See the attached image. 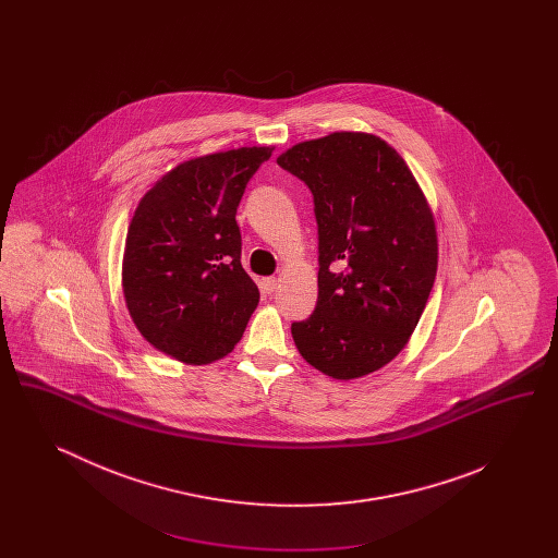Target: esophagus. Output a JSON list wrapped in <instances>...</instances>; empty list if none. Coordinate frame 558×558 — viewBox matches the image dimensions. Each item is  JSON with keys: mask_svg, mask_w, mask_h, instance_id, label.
<instances>
[{"mask_svg": "<svg viewBox=\"0 0 558 558\" xmlns=\"http://www.w3.org/2000/svg\"><path fill=\"white\" fill-rule=\"evenodd\" d=\"M259 287H262V291L266 292V294H271V292L276 291V287H278V280L276 278H262Z\"/></svg>", "mask_w": 558, "mask_h": 558, "instance_id": "34e87169", "label": "esophagus"}]
</instances>
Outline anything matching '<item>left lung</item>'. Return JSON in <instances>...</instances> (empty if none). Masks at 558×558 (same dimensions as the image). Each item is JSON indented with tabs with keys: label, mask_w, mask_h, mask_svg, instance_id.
I'll return each instance as SVG.
<instances>
[{
	"label": "left lung",
	"mask_w": 558,
	"mask_h": 558,
	"mask_svg": "<svg viewBox=\"0 0 558 558\" xmlns=\"http://www.w3.org/2000/svg\"><path fill=\"white\" fill-rule=\"evenodd\" d=\"M276 162L316 205L318 303L292 324L307 364L337 380L380 371L408 345L437 274V226L423 187L383 137L332 132Z\"/></svg>",
	"instance_id": "1"
}]
</instances>
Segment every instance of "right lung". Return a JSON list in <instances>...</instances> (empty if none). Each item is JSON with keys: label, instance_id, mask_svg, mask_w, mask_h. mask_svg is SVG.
Here are the masks:
<instances>
[{"label": "right lung", "instance_id": "1", "mask_svg": "<svg viewBox=\"0 0 558 558\" xmlns=\"http://www.w3.org/2000/svg\"><path fill=\"white\" fill-rule=\"evenodd\" d=\"M274 146H242L184 160L159 178L133 213L121 267L140 335L184 364L226 357L259 303L240 264L236 209Z\"/></svg>", "mask_w": 558, "mask_h": 558}]
</instances>
